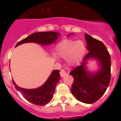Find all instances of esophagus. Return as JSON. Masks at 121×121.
<instances>
[{"mask_svg":"<svg viewBox=\"0 0 121 121\" xmlns=\"http://www.w3.org/2000/svg\"><path fill=\"white\" fill-rule=\"evenodd\" d=\"M67 75V72L65 70H61L60 71V75L61 77H64L65 76Z\"/></svg>","mask_w":121,"mask_h":121,"instance_id":"obj_1","label":"esophagus"}]
</instances>
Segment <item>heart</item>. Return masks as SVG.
<instances>
[{"label":"heart","instance_id":"obj_1","mask_svg":"<svg viewBox=\"0 0 121 121\" xmlns=\"http://www.w3.org/2000/svg\"><path fill=\"white\" fill-rule=\"evenodd\" d=\"M56 51L59 56L66 58L68 63H74L80 60L83 56L86 51V46L82 41L65 39L58 44Z\"/></svg>","mask_w":121,"mask_h":121}]
</instances>
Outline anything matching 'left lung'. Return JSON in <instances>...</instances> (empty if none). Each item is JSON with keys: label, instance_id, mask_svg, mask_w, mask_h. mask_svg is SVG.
<instances>
[{"label": "left lung", "instance_id": "left-lung-1", "mask_svg": "<svg viewBox=\"0 0 121 121\" xmlns=\"http://www.w3.org/2000/svg\"><path fill=\"white\" fill-rule=\"evenodd\" d=\"M72 35V34H70ZM88 53L80 66L70 73L73 77L72 93L78 100L92 104L105 93L111 81V56L103 43L85 33ZM89 60H95L98 68L95 72L88 70L86 65Z\"/></svg>", "mask_w": 121, "mask_h": 121}]
</instances>
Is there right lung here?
<instances>
[{
	"instance_id": "right-lung-1",
	"label": "right lung",
	"mask_w": 121,
	"mask_h": 121,
	"mask_svg": "<svg viewBox=\"0 0 121 121\" xmlns=\"http://www.w3.org/2000/svg\"><path fill=\"white\" fill-rule=\"evenodd\" d=\"M60 35V33L53 31L33 33L17 43L16 47L27 43H35L44 46L50 45L54 43ZM60 71L53 70L45 83L36 88L26 89L21 88L17 85L14 80H12V82L16 90L19 91L27 100L35 105H44L49 103L53 98L56 85L61 79Z\"/></svg>"
}]
</instances>
